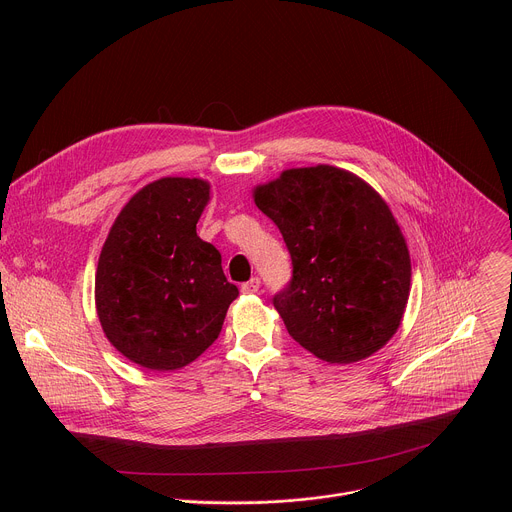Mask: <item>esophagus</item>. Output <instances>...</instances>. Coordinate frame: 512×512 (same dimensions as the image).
Instances as JSON below:
<instances>
[{"instance_id": "1", "label": "esophagus", "mask_w": 512, "mask_h": 512, "mask_svg": "<svg viewBox=\"0 0 512 512\" xmlns=\"http://www.w3.org/2000/svg\"><path fill=\"white\" fill-rule=\"evenodd\" d=\"M259 285H261V281H259V277H253V279H249L247 283H243L241 285V291H243V294H257V291H259Z\"/></svg>"}]
</instances>
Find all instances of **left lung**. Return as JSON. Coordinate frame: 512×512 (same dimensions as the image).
I'll list each match as a JSON object with an SVG mask.
<instances>
[{
    "instance_id": "left-lung-1",
    "label": "left lung",
    "mask_w": 512,
    "mask_h": 512,
    "mask_svg": "<svg viewBox=\"0 0 512 512\" xmlns=\"http://www.w3.org/2000/svg\"><path fill=\"white\" fill-rule=\"evenodd\" d=\"M283 235L294 277L273 298L289 336L330 364L381 350L399 330L411 259L385 198L356 174L318 164L253 188Z\"/></svg>"
}]
</instances>
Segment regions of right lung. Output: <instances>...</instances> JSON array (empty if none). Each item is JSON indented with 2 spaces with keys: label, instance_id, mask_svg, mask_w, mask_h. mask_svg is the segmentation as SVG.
I'll return each mask as SVG.
<instances>
[{
  "label": "right lung",
  "instance_id": "add662e5",
  "mask_svg": "<svg viewBox=\"0 0 512 512\" xmlns=\"http://www.w3.org/2000/svg\"><path fill=\"white\" fill-rule=\"evenodd\" d=\"M208 200L202 178L150 182L121 208L101 249L97 316L107 340L141 369L170 373L196 360L239 296L221 253L196 235Z\"/></svg>",
  "mask_w": 512,
  "mask_h": 512
}]
</instances>
